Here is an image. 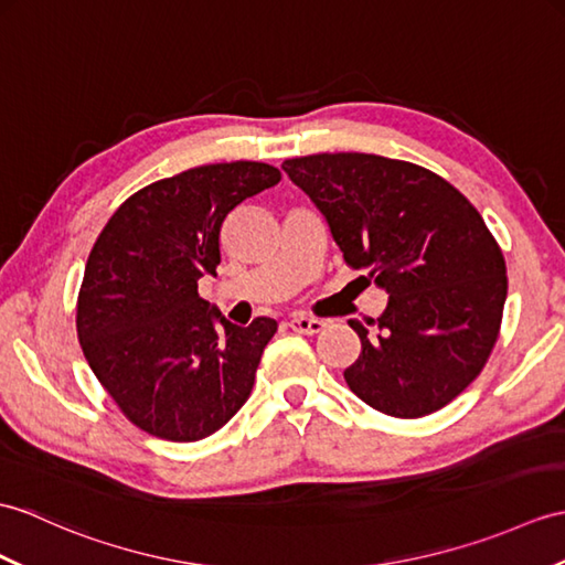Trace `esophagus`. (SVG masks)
Masks as SVG:
<instances>
[{
  "label": "esophagus",
  "instance_id": "34e87169",
  "mask_svg": "<svg viewBox=\"0 0 565 565\" xmlns=\"http://www.w3.org/2000/svg\"><path fill=\"white\" fill-rule=\"evenodd\" d=\"M288 327L298 334H320L324 330V322L318 318H294L288 320Z\"/></svg>",
  "mask_w": 565,
  "mask_h": 565
}]
</instances>
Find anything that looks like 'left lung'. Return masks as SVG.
Wrapping results in <instances>:
<instances>
[{"instance_id":"obj_1","label":"left lung","mask_w":565,"mask_h":565,"mask_svg":"<svg viewBox=\"0 0 565 565\" xmlns=\"http://www.w3.org/2000/svg\"><path fill=\"white\" fill-rule=\"evenodd\" d=\"M281 168L330 223L347 265L390 294L375 330L349 320L361 339L349 390L397 418L443 409L501 332L505 259L481 214L448 180L385 156L312 153Z\"/></svg>"}]
</instances>
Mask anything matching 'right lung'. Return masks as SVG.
Segmentation results:
<instances>
[{
	"mask_svg": "<svg viewBox=\"0 0 565 565\" xmlns=\"http://www.w3.org/2000/svg\"><path fill=\"white\" fill-rule=\"evenodd\" d=\"M279 168L233 161L141 188L105 223L76 300V332L98 383L149 436L194 443L250 397L271 318L228 322L196 294L216 277L221 226Z\"/></svg>",
	"mask_w": 565,
	"mask_h": 565,
	"instance_id": "right-lung-1",
	"label": "right lung"
}]
</instances>
